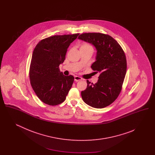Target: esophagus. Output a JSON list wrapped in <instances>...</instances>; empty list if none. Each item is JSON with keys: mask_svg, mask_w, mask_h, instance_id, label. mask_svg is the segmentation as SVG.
<instances>
[{"mask_svg": "<svg viewBox=\"0 0 155 155\" xmlns=\"http://www.w3.org/2000/svg\"><path fill=\"white\" fill-rule=\"evenodd\" d=\"M81 80H82L81 77H79V76H77V75H76V76H75V77H74V81H76V82L81 81Z\"/></svg>", "mask_w": 155, "mask_h": 155, "instance_id": "esophagus-1", "label": "esophagus"}]
</instances>
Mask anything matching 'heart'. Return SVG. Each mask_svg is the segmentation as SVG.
Listing matches in <instances>:
<instances>
[{
	"label": "heart",
	"mask_w": 155,
	"mask_h": 155,
	"mask_svg": "<svg viewBox=\"0 0 155 155\" xmlns=\"http://www.w3.org/2000/svg\"><path fill=\"white\" fill-rule=\"evenodd\" d=\"M82 46H83V47H85V46H90L89 45L87 44H83L82 45Z\"/></svg>",
	"instance_id": "1"
}]
</instances>
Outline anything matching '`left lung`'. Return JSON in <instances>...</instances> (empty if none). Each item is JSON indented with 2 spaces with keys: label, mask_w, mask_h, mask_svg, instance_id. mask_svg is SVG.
Here are the masks:
<instances>
[{
  "label": "left lung",
  "mask_w": 155,
  "mask_h": 155,
  "mask_svg": "<svg viewBox=\"0 0 155 155\" xmlns=\"http://www.w3.org/2000/svg\"><path fill=\"white\" fill-rule=\"evenodd\" d=\"M79 39L88 42L96 49V60L91 66L99 73V80L94 84L87 80V87L81 92L82 100L89 106L104 108L118 97L127 71L125 53L112 37L101 33H84Z\"/></svg>",
  "instance_id": "left-lung-1"
}]
</instances>
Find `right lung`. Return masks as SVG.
Listing matches in <instances>:
<instances>
[{"mask_svg":"<svg viewBox=\"0 0 155 155\" xmlns=\"http://www.w3.org/2000/svg\"><path fill=\"white\" fill-rule=\"evenodd\" d=\"M78 35H54L41 40L35 46L30 64V82L44 103L55 106L65 101L74 77L64 75L59 66L65 60L68 46Z\"/></svg>","mask_w":155,"mask_h":155,"instance_id":"1","label":"right lung"}]
</instances>
